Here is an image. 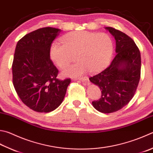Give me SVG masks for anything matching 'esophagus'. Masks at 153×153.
<instances>
[{
    "label": "esophagus",
    "mask_w": 153,
    "mask_h": 153,
    "mask_svg": "<svg viewBox=\"0 0 153 153\" xmlns=\"http://www.w3.org/2000/svg\"><path fill=\"white\" fill-rule=\"evenodd\" d=\"M80 80H82V81H88V78L87 76H84V77H80L78 79Z\"/></svg>",
    "instance_id": "obj_1"
}]
</instances>
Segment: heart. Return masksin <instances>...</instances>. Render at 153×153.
I'll list each match as a JSON object with an SVG mask.
<instances>
[{
    "label": "heart",
    "mask_w": 153,
    "mask_h": 153,
    "mask_svg": "<svg viewBox=\"0 0 153 153\" xmlns=\"http://www.w3.org/2000/svg\"><path fill=\"white\" fill-rule=\"evenodd\" d=\"M62 44L54 42L50 48L52 60L60 68L74 61L78 62L62 71L65 76L76 77L87 71L97 73L108 64L114 49L111 37L105 33L81 30L65 34L60 39Z\"/></svg>",
    "instance_id": "heart-1"
}]
</instances>
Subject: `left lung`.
<instances>
[{"instance_id": "1", "label": "left lung", "mask_w": 153, "mask_h": 153, "mask_svg": "<svg viewBox=\"0 0 153 153\" xmlns=\"http://www.w3.org/2000/svg\"><path fill=\"white\" fill-rule=\"evenodd\" d=\"M116 40V56L105 70L89 78L98 86L101 96L92 102L94 108L103 113L121 109L130 102L140 78V53L133 40L123 32L106 27Z\"/></svg>"}]
</instances>
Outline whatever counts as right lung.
Returning <instances> with one entry per match:
<instances>
[{
    "label": "right lung",
    "mask_w": 153,
    "mask_h": 153,
    "mask_svg": "<svg viewBox=\"0 0 153 153\" xmlns=\"http://www.w3.org/2000/svg\"><path fill=\"white\" fill-rule=\"evenodd\" d=\"M61 30L41 28L26 34L16 46L13 82L22 102L32 110L49 112L62 103L70 79H57L59 70L50 58L53 41Z\"/></svg>",
    "instance_id": "obj_1"
}]
</instances>
